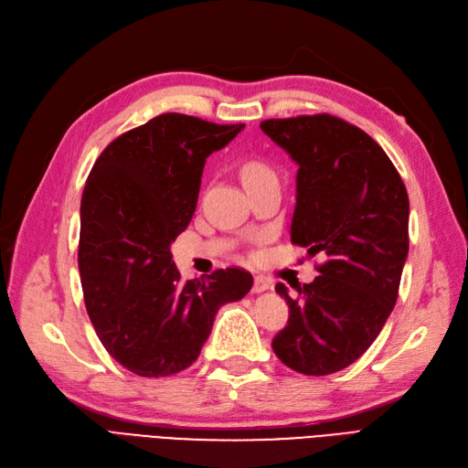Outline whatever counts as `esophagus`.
<instances>
[{
  "mask_svg": "<svg viewBox=\"0 0 468 468\" xmlns=\"http://www.w3.org/2000/svg\"><path fill=\"white\" fill-rule=\"evenodd\" d=\"M269 287H271V282H269L265 277L258 275L256 279H253V287H251V291H253V292H263V291H267Z\"/></svg>",
  "mask_w": 468,
  "mask_h": 468,
  "instance_id": "obj_1",
  "label": "esophagus"
}]
</instances>
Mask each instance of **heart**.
I'll list each match as a JSON object with an SVG mask.
<instances>
[{
    "mask_svg": "<svg viewBox=\"0 0 468 468\" xmlns=\"http://www.w3.org/2000/svg\"><path fill=\"white\" fill-rule=\"evenodd\" d=\"M265 179H275V172L267 164H263V162H248L242 167L244 186H250V183H256V181H265Z\"/></svg>",
    "mask_w": 468,
    "mask_h": 468,
    "instance_id": "b5f03b06",
    "label": "heart"
}]
</instances>
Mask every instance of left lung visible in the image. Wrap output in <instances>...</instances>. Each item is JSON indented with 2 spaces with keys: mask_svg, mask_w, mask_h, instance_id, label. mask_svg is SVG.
<instances>
[{
  "mask_svg": "<svg viewBox=\"0 0 468 468\" xmlns=\"http://www.w3.org/2000/svg\"><path fill=\"white\" fill-rule=\"evenodd\" d=\"M261 131L299 165L292 244L324 253L301 299L277 282L289 324L273 337L292 371L324 377L369 349L399 299L410 203L402 177L375 140L332 115L263 121Z\"/></svg>",
  "mask_w": 468,
  "mask_h": 468,
  "instance_id": "1",
  "label": "left lung"
}]
</instances>
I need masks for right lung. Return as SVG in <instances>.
I'll use <instances>...</instances> for the list:
<instances>
[{
	"label": "right lung",
	"mask_w": 468,
	"mask_h": 468,
	"mask_svg": "<svg viewBox=\"0 0 468 468\" xmlns=\"http://www.w3.org/2000/svg\"><path fill=\"white\" fill-rule=\"evenodd\" d=\"M242 129L165 112L112 140L91 167L80 208L83 301L109 356L140 377L187 369L218 308L253 285L238 267L183 282L169 251L193 218L207 158Z\"/></svg>",
	"instance_id": "add662e5"
}]
</instances>
